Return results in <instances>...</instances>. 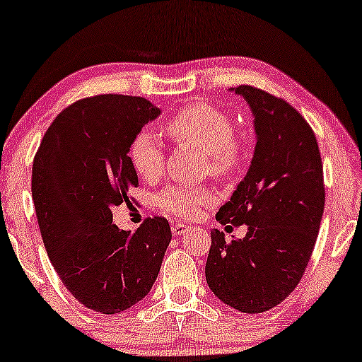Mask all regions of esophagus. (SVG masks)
<instances>
[{"mask_svg": "<svg viewBox=\"0 0 362 362\" xmlns=\"http://www.w3.org/2000/svg\"><path fill=\"white\" fill-rule=\"evenodd\" d=\"M185 231H189V224H185V223H175V224H172V233L175 235V236L184 235Z\"/></svg>", "mask_w": 362, "mask_h": 362, "instance_id": "1", "label": "esophagus"}]
</instances>
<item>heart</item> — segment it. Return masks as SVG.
Wrapping results in <instances>:
<instances>
[{
	"label": "heart",
	"instance_id": "obj_1",
	"mask_svg": "<svg viewBox=\"0 0 362 362\" xmlns=\"http://www.w3.org/2000/svg\"><path fill=\"white\" fill-rule=\"evenodd\" d=\"M165 132L173 141L190 144L204 153L209 170L216 175H226L238 167L242 144L235 138L231 119L218 107L194 103L184 107L165 122ZM129 158L136 173L146 182L160 178L165 168V153L155 134L143 131L132 139ZM214 195L204 187H170L158 195L160 209L180 218H194L202 207L213 204Z\"/></svg>",
	"mask_w": 362,
	"mask_h": 362
}]
</instances>
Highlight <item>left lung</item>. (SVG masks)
<instances>
[{
    "label": "left lung",
    "mask_w": 362,
    "mask_h": 362,
    "mask_svg": "<svg viewBox=\"0 0 362 362\" xmlns=\"http://www.w3.org/2000/svg\"><path fill=\"white\" fill-rule=\"evenodd\" d=\"M253 115L255 151L247 175L216 214L247 224L245 238L211 231L206 281L214 296L242 313H262L293 293L308 265L325 209L315 132L288 102L253 86L231 88Z\"/></svg>",
    "instance_id": "8db88e82"
}]
</instances>
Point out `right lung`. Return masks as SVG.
I'll list each match as a JSON object with an SVG mask.
<instances>
[{
	"instance_id": "add662e5",
	"label": "right lung",
	"mask_w": 362,
	"mask_h": 362,
	"mask_svg": "<svg viewBox=\"0 0 362 362\" xmlns=\"http://www.w3.org/2000/svg\"><path fill=\"white\" fill-rule=\"evenodd\" d=\"M161 110L146 98L98 95L64 109L45 132L32 168V199L49 260L86 308L114 315L155 284L172 231L148 218L134 233L112 223L138 173L132 139Z\"/></svg>"
}]
</instances>
